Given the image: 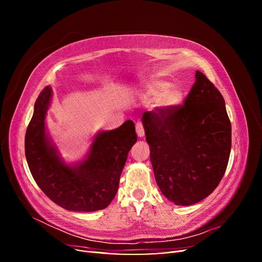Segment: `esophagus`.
<instances>
[{"mask_svg": "<svg viewBox=\"0 0 262 262\" xmlns=\"http://www.w3.org/2000/svg\"><path fill=\"white\" fill-rule=\"evenodd\" d=\"M137 133H138V136L140 137V138H142V137H144V126H143V123L142 122H137Z\"/></svg>", "mask_w": 262, "mask_h": 262, "instance_id": "obj_1", "label": "esophagus"}]
</instances>
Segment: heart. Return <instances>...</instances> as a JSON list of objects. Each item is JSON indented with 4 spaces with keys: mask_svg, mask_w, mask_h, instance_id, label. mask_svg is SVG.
Returning <instances> with one entry per match:
<instances>
[{
    "mask_svg": "<svg viewBox=\"0 0 262 262\" xmlns=\"http://www.w3.org/2000/svg\"><path fill=\"white\" fill-rule=\"evenodd\" d=\"M167 81L154 80L145 85L143 94L146 97H157V106L169 108L178 105L182 100V91L178 86H170Z\"/></svg>",
    "mask_w": 262,
    "mask_h": 262,
    "instance_id": "heart-1",
    "label": "heart"
}]
</instances>
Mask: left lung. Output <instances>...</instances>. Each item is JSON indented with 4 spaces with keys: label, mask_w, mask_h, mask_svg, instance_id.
Listing matches in <instances>:
<instances>
[{
    "label": "left lung",
    "mask_w": 262,
    "mask_h": 262,
    "mask_svg": "<svg viewBox=\"0 0 262 262\" xmlns=\"http://www.w3.org/2000/svg\"><path fill=\"white\" fill-rule=\"evenodd\" d=\"M155 180L177 205L211 194L223 178L232 146V126L220 91L196 71L184 104L142 117Z\"/></svg>",
    "instance_id": "obj_1"
}]
</instances>
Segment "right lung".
<instances>
[{
    "mask_svg": "<svg viewBox=\"0 0 262 262\" xmlns=\"http://www.w3.org/2000/svg\"><path fill=\"white\" fill-rule=\"evenodd\" d=\"M51 89L45 87L35 102L27 126L25 154L36 184L55 204L69 211L93 212L107 208L119 187L128 153L138 136L132 120L94 139L87 160L75 166L62 163L46 136L45 118Z\"/></svg>",
    "mask_w": 262,
    "mask_h": 262,
    "instance_id": "right-lung-1",
    "label": "right lung"
}]
</instances>
